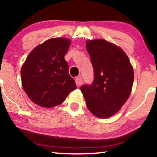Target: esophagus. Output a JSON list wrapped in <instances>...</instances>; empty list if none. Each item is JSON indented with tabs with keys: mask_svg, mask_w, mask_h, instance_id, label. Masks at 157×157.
<instances>
[{
	"mask_svg": "<svg viewBox=\"0 0 157 157\" xmlns=\"http://www.w3.org/2000/svg\"><path fill=\"white\" fill-rule=\"evenodd\" d=\"M75 82H76V85L77 87H80L81 85L82 84V79L81 77H77L75 79Z\"/></svg>",
	"mask_w": 157,
	"mask_h": 157,
	"instance_id": "esophagus-1",
	"label": "esophagus"
}]
</instances>
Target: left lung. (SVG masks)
Masks as SVG:
<instances>
[{"mask_svg": "<svg viewBox=\"0 0 157 157\" xmlns=\"http://www.w3.org/2000/svg\"><path fill=\"white\" fill-rule=\"evenodd\" d=\"M86 48L94 70V80L80 90L94 116L105 118L121 109L128 99L133 70L122 49L103 39L89 40Z\"/></svg>", "mask_w": 157, "mask_h": 157, "instance_id": "obj_1", "label": "left lung"}]
</instances>
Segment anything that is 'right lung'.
Here are the masks:
<instances>
[{
    "mask_svg": "<svg viewBox=\"0 0 157 157\" xmlns=\"http://www.w3.org/2000/svg\"><path fill=\"white\" fill-rule=\"evenodd\" d=\"M70 45L65 38H54L34 48L21 70L23 88L34 103L52 108L77 88L64 59Z\"/></svg>",
    "mask_w": 157,
    "mask_h": 157,
    "instance_id": "obj_1",
    "label": "right lung"
}]
</instances>
